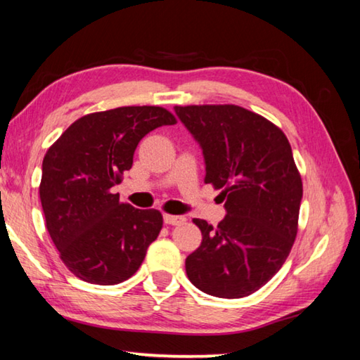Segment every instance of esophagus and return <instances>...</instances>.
I'll return each instance as SVG.
<instances>
[{
    "mask_svg": "<svg viewBox=\"0 0 360 360\" xmlns=\"http://www.w3.org/2000/svg\"><path fill=\"white\" fill-rule=\"evenodd\" d=\"M163 221L165 224H169V226H179L182 222L186 221L184 216H174V214H163Z\"/></svg>",
    "mask_w": 360,
    "mask_h": 360,
    "instance_id": "34e87169",
    "label": "esophagus"
}]
</instances>
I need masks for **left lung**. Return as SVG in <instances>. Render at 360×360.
<instances>
[{"mask_svg":"<svg viewBox=\"0 0 360 360\" xmlns=\"http://www.w3.org/2000/svg\"><path fill=\"white\" fill-rule=\"evenodd\" d=\"M205 160V182L221 189L218 227L193 219L202 243L187 256L189 281L218 298H243L276 276L298 232L303 182L287 136L238 105H176Z\"/></svg>","mask_w":360,"mask_h":360,"instance_id":"8db88e82","label":"left lung"}]
</instances>
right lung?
Instances as JSON below:
<instances>
[{
    "instance_id": "obj_1",
    "label": "right lung",
    "mask_w": 360,
    "mask_h": 360,
    "mask_svg": "<svg viewBox=\"0 0 360 360\" xmlns=\"http://www.w3.org/2000/svg\"><path fill=\"white\" fill-rule=\"evenodd\" d=\"M174 123L163 107H118L77 120L48 149L39 198L60 259L78 278L115 285L139 269L162 213L120 203L110 189L133 167L141 139Z\"/></svg>"
}]
</instances>
